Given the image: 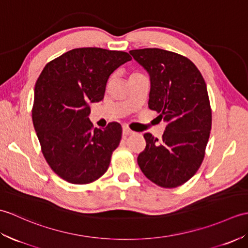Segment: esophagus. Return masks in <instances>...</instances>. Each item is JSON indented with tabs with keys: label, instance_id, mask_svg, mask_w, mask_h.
<instances>
[{
	"label": "esophagus",
	"instance_id": "esophagus-1",
	"mask_svg": "<svg viewBox=\"0 0 248 248\" xmlns=\"http://www.w3.org/2000/svg\"><path fill=\"white\" fill-rule=\"evenodd\" d=\"M135 132L131 129H129L128 127H123V135L124 136H128V135H132Z\"/></svg>",
	"mask_w": 248,
	"mask_h": 248
}]
</instances>
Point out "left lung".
Listing matches in <instances>:
<instances>
[{"mask_svg": "<svg viewBox=\"0 0 248 248\" xmlns=\"http://www.w3.org/2000/svg\"><path fill=\"white\" fill-rule=\"evenodd\" d=\"M130 54L150 76L149 108L167 123L160 143L144 134L146 148L138 163L156 186H180L196 173L204 157L212 125L207 85L194 62L175 52L147 48Z\"/></svg>", "mask_w": 248, "mask_h": 248, "instance_id": "1", "label": "left lung"}]
</instances>
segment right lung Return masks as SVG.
<instances>
[{
	"label": "right lung",
	"mask_w": 248,
	"mask_h": 248,
	"mask_svg": "<svg viewBox=\"0 0 248 248\" xmlns=\"http://www.w3.org/2000/svg\"><path fill=\"white\" fill-rule=\"evenodd\" d=\"M131 60L127 52L78 48L41 71L31 117L46 161L65 181L88 184L108 170L123 129L118 123L93 128L88 104L101 101L109 76Z\"/></svg>",
	"instance_id": "right-lung-1"
}]
</instances>
